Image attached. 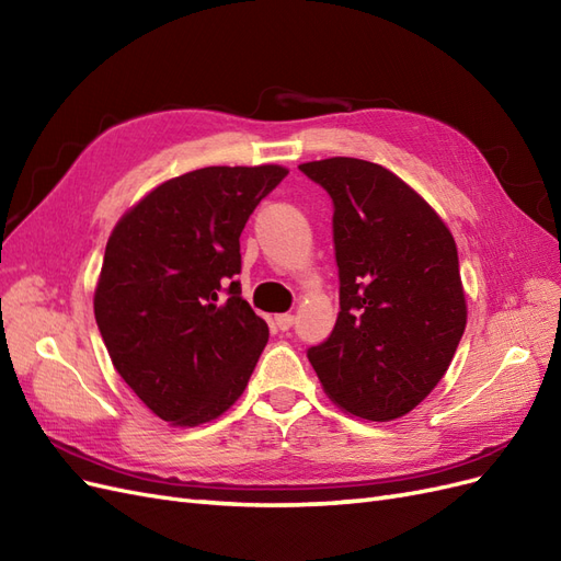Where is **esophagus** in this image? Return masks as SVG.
<instances>
[{
	"label": "esophagus",
	"mask_w": 561,
	"mask_h": 561,
	"mask_svg": "<svg viewBox=\"0 0 561 561\" xmlns=\"http://www.w3.org/2000/svg\"><path fill=\"white\" fill-rule=\"evenodd\" d=\"M276 325H278V330L287 332V330H290V328L295 325V316H290V313H280V316H276Z\"/></svg>",
	"instance_id": "1"
}]
</instances>
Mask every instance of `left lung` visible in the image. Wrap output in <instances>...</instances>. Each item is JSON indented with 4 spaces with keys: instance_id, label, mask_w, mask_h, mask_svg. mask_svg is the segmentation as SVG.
<instances>
[{
    "instance_id": "1",
    "label": "left lung",
    "mask_w": 561,
    "mask_h": 561,
    "mask_svg": "<svg viewBox=\"0 0 561 561\" xmlns=\"http://www.w3.org/2000/svg\"><path fill=\"white\" fill-rule=\"evenodd\" d=\"M299 171L332 198L339 316L307 351L344 412L390 421L412 412L454 358L466 297L449 229L383 165L334 157Z\"/></svg>"
}]
</instances>
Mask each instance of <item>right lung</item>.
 Segmentation results:
<instances>
[{"label": "right lung", "instance_id": "right-lung-1", "mask_svg": "<svg viewBox=\"0 0 561 561\" xmlns=\"http://www.w3.org/2000/svg\"><path fill=\"white\" fill-rule=\"evenodd\" d=\"M287 175L208 165L157 186L114 227L95 322L122 379L151 412L198 426L241 398L266 322L241 297V231Z\"/></svg>", "mask_w": 561, "mask_h": 561}]
</instances>
